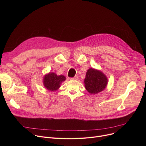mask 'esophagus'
Listing matches in <instances>:
<instances>
[{
  "label": "esophagus",
  "mask_w": 146,
  "mask_h": 146,
  "mask_svg": "<svg viewBox=\"0 0 146 146\" xmlns=\"http://www.w3.org/2000/svg\"><path fill=\"white\" fill-rule=\"evenodd\" d=\"M78 75H76L74 77H72L70 79L72 80H78Z\"/></svg>",
  "instance_id": "34e87169"
}]
</instances>
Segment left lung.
<instances>
[{"mask_svg":"<svg viewBox=\"0 0 146 146\" xmlns=\"http://www.w3.org/2000/svg\"><path fill=\"white\" fill-rule=\"evenodd\" d=\"M86 88L91 94H98L105 89L108 78L102 72L92 68L89 69L84 79Z\"/></svg>","mask_w":146,"mask_h":146,"instance_id":"left-lung-1","label":"left lung"}]
</instances>
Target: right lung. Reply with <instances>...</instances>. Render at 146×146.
<instances>
[{
	"label": "right lung",
	"instance_id": "right-lung-1",
	"mask_svg": "<svg viewBox=\"0 0 146 146\" xmlns=\"http://www.w3.org/2000/svg\"><path fill=\"white\" fill-rule=\"evenodd\" d=\"M65 77L60 75L57 76L54 73H50L44 77V87L50 91H55L60 87V83L65 81Z\"/></svg>",
	"mask_w": 146,
	"mask_h": 146
}]
</instances>
